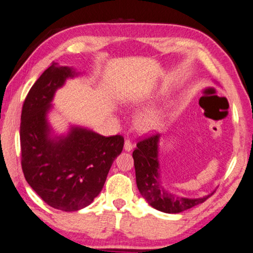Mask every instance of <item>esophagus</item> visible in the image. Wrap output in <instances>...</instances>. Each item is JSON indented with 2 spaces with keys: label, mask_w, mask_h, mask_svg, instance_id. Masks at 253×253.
Segmentation results:
<instances>
[{
  "label": "esophagus",
  "mask_w": 253,
  "mask_h": 253,
  "mask_svg": "<svg viewBox=\"0 0 253 253\" xmlns=\"http://www.w3.org/2000/svg\"><path fill=\"white\" fill-rule=\"evenodd\" d=\"M132 149H133V145H132L131 141L130 140L124 141V150H126V151H127V152H130Z\"/></svg>",
  "instance_id": "1"
}]
</instances>
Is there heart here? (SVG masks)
<instances>
[{
    "label": "heart",
    "instance_id": "obj_1",
    "mask_svg": "<svg viewBox=\"0 0 253 253\" xmlns=\"http://www.w3.org/2000/svg\"><path fill=\"white\" fill-rule=\"evenodd\" d=\"M165 110L158 108V106H153V108L144 110L139 115L138 119H136V126L140 131L145 132V133L153 132L161 129L163 123H165Z\"/></svg>",
    "mask_w": 253,
    "mask_h": 253
}]
</instances>
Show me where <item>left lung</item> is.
Instances as JSON below:
<instances>
[{"mask_svg":"<svg viewBox=\"0 0 253 253\" xmlns=\"http://www.w3.org/2000/svg\"><path fill=\"white\" fill-rule=\"evenodd\" d=\"M159 142L160 134H153L138 142L132 153L136 185L141 196L154 209L166 213H180L205 202L213 192L202 198L190 199L175 196L162 187L159 165Z\"/></svg>","mask_w":253,"mask_h":253,"instance_id":"8db88e82","label":"left lung"}]
</instances>
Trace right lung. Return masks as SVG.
Returning a JSON list of instances; mask_svg holds the SVG:
<instances>
[{
    "label": "right lung",
    "mask_w": 253,
    "mask_h": 253,
    "mask_svg": "<svg viewBox=\"0 0 253 253\" xmlns=\"http://www.w3.org/2000/svg\"><path fill=\"white\" fill-rule=\"evenodd\" d=\"M78 74L52 63L26 95L20 126L25 180L46 205L68 212L83 209L99 196L124 144L121 135L103 136L81 126H71L65 135L53 134L47 121L51 102L66 79Z\"/></svg>",
    "instance_id": "right-lung-1"
}]
</instances>
